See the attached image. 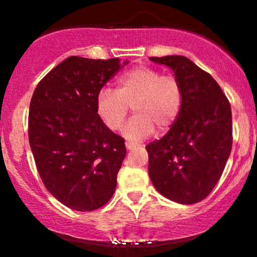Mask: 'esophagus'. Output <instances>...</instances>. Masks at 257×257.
Segmentation results:
<instances>
[{
	"label": "esophagus",
	"mask_w": 257,
	"mask_h": 257,
	"mask_svg": "<svg viewBox=\"0 0 257 257\" xmlns=\"http://www.w3.org/2000/svg\"><path fill=\"white\" fill-rule=\"evenodd\" d=\"M125 147H126V150H133L134 147H137V145H135V144H133V143H129V141H126Z\"/></svg>",
	"instance_id": "34e87169"
}]
</instances>
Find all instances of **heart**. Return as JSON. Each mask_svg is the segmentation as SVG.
Wrapping results in <instances>:
<instances>
[{
    "label": "heart",
    "mask_w": 257,
    "mask_h": 257,
    "mask_svg": "<svg viewBox=\"0 0 257 257\" xmlns=\"http://www.w3.org/2000/svg\"><path fill=\"white\" fill-rule=\"evenodd\" d=\"M181 104V84L175 76L139 66L119 76L116 90L102 88L99 91L96 112L105 125L116 132L132 106L135 114L123 128V134L132 140H141L155 128L159 134L167 132L179 116Z\"/></svg>",
    "instance_id": "b5f03b06"
}]
</instances>
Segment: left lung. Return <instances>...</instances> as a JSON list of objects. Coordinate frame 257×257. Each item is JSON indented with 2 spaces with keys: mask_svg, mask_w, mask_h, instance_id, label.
<instances>
[{
  "mask_svg": "<svg viewBox=\"0 0 257 257\" xmlns=\"http://www.w3.org/2000/svg\"><path fill=\"white\" fill-rule=\"evenodd\" d=\"M150 60L170 67L182 89L172 128L146 146L150 179L166 198L194 204L213 191L231 153V105L217 82L190 59L167 55Z\"/></svg>",
  "mask_w": 257,
  "mask_h": 257,
  "instance_id": "obj_1",
  "label": "left lung"
}]
</instances>
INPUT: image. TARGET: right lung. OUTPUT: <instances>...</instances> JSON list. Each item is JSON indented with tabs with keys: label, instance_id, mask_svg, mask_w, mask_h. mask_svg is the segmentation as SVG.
<instances>
[{
	"label": "right lung",
	"instance_id": "1",
	"mask_svg": "<svg viewBox=\"0 0 257 257\" xmlns=\"http://www.w3.org/2000/svg\"><path fill=\"white\" fill-rule=\"evenodd\" d=\"M128 61L70 57L34 91L29 143L47 190L67 208L91 211L110 200L125 157L124 139L96 112V96Z\"/></svg>",
	"mask_w": 257,
	"mask_h": 257
}]
</instances>
